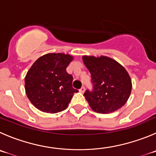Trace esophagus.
<instances>
[{
    "instance_id": "34e87169",
    "label": "esophagus",
    "mask_w": 156,
    "mask_h": 156,
    "mask_svg": "<svg viewBox=\"0 0 156 156\" xmlns=\"http://www.w3.org/2000/svg\"><path fill=\"white\" fill-rule=\"evenodd\" d=\"M85 87H81V89L79 90V91H80V92H81V93H84V92H85Z\"/></svg>"
}]
</instances>
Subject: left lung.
<instances>
[{"label": "left lung", "mask_w": 156, "mask_h": 156, "mask_svg": "<svg viewBox=\"0 0 156 156\" xmlns=\"http://www.w3.org/2000/svg\"><path fill=\"white\" fill-rule=\"evenodd\" d=\"M82 60L91 75L92 91L84 94L95 112H114L127 102L132 91V79L122 65L107 56L84 55Z\"/></svg>", "instance_id": "8db88e82"}]
</instances>
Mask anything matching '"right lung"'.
<instances>
[{
    "mask_svg": "<svg viewBox=\"0 0 156 156\" xmlns=\"http://www.w3.org/2000/svg\"><path fill=\"white\" fill-rule=\"evenodd\" d=\"M74 57L68 54L48 53L37 58L27 72L24 88L32 105L46 113H58L68 108L75 92L73 77L66 68Z\"/></svg>",
    "mask_w": 156,
    "mask_h": 156,
    "instance_id": "obj_1",
    "label": "right lung"
}]
</instances>
